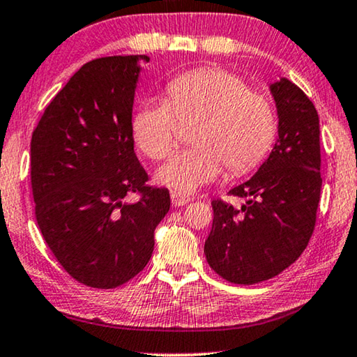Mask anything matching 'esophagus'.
<instances>
[{
	"label": "esophagus",
	"mask_w": 357,
	"mask_h": 357,
	"mask_svg": "<svg viewBox=\"0 0 357 357\" xmlns=\"http://www.w3.org/2000/svg\"><path fill=\"white\" fill-rule=\"evenodd\" d=\"M190 202V197L185 194H179V192H172V204L174 206H183L188 205Z\"/></svg>",
	"instance_id": "34e87169"
}]
</instances>
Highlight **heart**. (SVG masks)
I'll return each mask as SVG.
<instances>
[{"label": "heart", "instance_id": "1", "mask_svg": "<svg viewBox=\"0 0 357 357\" xmlns=\"http://www.w3.org/2000/svg\"><path fill=\"white\" fill-rule=\"evenodd\" d=\"M167 99H147L132 115V136L151 160L178 146L181 123L197 120L195 146L178 152L157 172L176 192H194L225 169L247 173L263 160L275 137V112L268 96L250 91L234 73L218 68L183 73L167 84Z\"/></svg>", "mask_w": 357, "mask_h": 357}]
</instances>
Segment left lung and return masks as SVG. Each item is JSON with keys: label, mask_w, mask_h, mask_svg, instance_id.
<instances>
[{"label": "left lung", "mask_w": 357, "mask_h": 357, "mask_svg": "<svg viewBox=\"0 0 357 357\" xmlns=\"http://www.w3.org/2000/svg\"><path fill=\"white\" fill-rule=\"evenodd\" d=\"M279 137L257 174L229 190L247 199L241 210L213 200V226L205 257L218 275L252 285L273 279L305 252L321 200L319 115L310 98L280 78L271 84Z\"/></svg>", "instance_id": "left-lung-1"}]
</instances>
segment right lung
Masks as SVG:
<instances>
[{
  "instance_id": "obj_1",
  "label": "right lung",
  "mask_w": 357,
  "mask_h": 357,
  "mask_svg": "<svg viewBox=\"0 0 357 357\" xmlns=\"http://www.w3.org/2000/svg\"><path fill=\"white\" fill-rule=\"evenodd\" d=\"M147 56L86 62L31 135L35 218L57 261L79 284L115 289L146 268L169 210L135 153L131 114ZM136 193L138 200L128 202Z\"/></svg>"
}]
</instances>
